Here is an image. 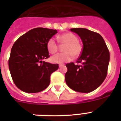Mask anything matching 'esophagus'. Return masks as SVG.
<instances>
[{
  "label": "esophagus",
  "instance_id": "34e87169",
  "mask_svg": "<svg viewBox=\"0 0 121 121\" xmlns=\"http://www.w3.org/2000/svg\"><path fill=\"white\" fill-rule=\"evenodd\" d=\"M64 65H63V64H60L59 65V68H61L62 67H64Z\"/></svg>",
  "mask_w": 121,
  "mask_h": 121
}]
</instances>
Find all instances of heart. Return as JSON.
Returning a JSON list of instances; mask_svg holds the SVG:
<instances>
[{
    "instance_id": "obj_1",
    "label": "heart",
    "mask_w": 121,
    "mask_h": 121,
    "mask_svg": "<svg viewBox=\"0 0 121 121\" xmlns=\"http://www.w3.org/2000/svg\"><path fill=\"white\" fill-rule=\"evenodd\" d=\"M57 39L62 44L65 45L63 49L65 53H59L52 56L51 58L52 62L55 64H62L70 61L72 57H78L82 53V47L79 42L78 37L73 33L67 32L59 35ZM47 48L51 54H54L58 51L57 43L54 38H50L47 43Z\"/></svg>"
}]
</instances>
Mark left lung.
<instances>
[{
    "label": "left lung",
    "mask_w": 121,
    "mask_h": 121,
    "mask_svg": "<svg viewBox=\"0 0 121 121\" xmlns=\"http://www.w3.org/2000/svg\"><path fill=\"white\" fill-rule=\"evenodd\" d=\"M83 43V48L77 63L67 64L65 82L74 91L90 93L99 87L107 74L110 53L102 37L99 33L86 28H71Z\"/></svg>",
    "instance_id": "obj_1"
}]
</instances>
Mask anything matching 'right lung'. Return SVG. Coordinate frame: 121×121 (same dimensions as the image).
Returning a JSON list of instances; mask_svg holds the SVG:
<instances>
[{
	"mask_svg": "<svg viewBox=\"0 0 121 121\" xmlns=\"http://www.w3.org/2000/svg\"><path fill=\"white\" fill-rule=\"evenodd\" d=\"M56 30L36 28L15 42L8 60L13 81L18 88L29 93L43 91L48 86L50 76L58 64L43 61L50 57L47 43Z\"/></svg>",
	"mask_w": 121,
	"mask_h": 121,
	"instance_id": "obj_1",
	"label": "right lung"
}]
</instances>
